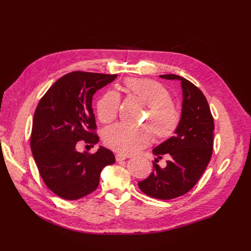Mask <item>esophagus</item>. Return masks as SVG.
Masks as SVG:
<instances>
[{
  "label": "esophagus",
  "instance_id": "34e87169",
  "mask_svg": "<svg viewBox=\"0 0 251 251\" xmlns=\"http://www.w3.org/2000/svg\"><path fill=\"white\" fill-rule=\"evenodd\" d=\"M128 157V155H124V154H121V153H117L116 154V161L117 162H120V161H124L126 160Z\"/></svg>",
  "mask_w": 251,
  "mask_h": 251
}]
</instances>
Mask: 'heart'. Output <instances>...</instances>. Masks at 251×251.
Wrapping results in <instances>:
<instances>
[{
  "label": "heart",
  "mask_w": 251,
  "mask_h": 251,
  "mask_svg": "<svg viewBox=\"0 0 251 251\" xmlns=\"http://www.w3.org/2000/svg\"><path fill=\"white\" fill-rule=\"evenodd\" d=\"M125 87L150 109V126L155 138L165 140L172 137L179 127L181 115L173 105V98L170 91L161 83L150 79H127ZM119 108L120 96L114 90L104 92L97 102L100 121L104 124L114 121ZM151 139L148 130L131 129L124 124L108 128L102 135L105 146L124 155L136 153L146 148Z\"/></svg>",
  "instance_id": "b5f03b06"
}]
</instances>
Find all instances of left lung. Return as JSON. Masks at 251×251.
Returning <instances> with one entry per match:
<instances>
[{
  "instance_id": "obj_1",
  "label": "left lung",
  "mask_w": 251,
  "mask_h": 251,
  "mask_svg": "<svg viewBox=\"0 0 251 251\" xmlns=\"http://www.w3.org/2000/svg\"><path fill=\"white\" fill-rule=\"evenodd\" d=\"M160 77L181 82V120L174 136L152 150L157 159L163 154L170 156L167 166L162 169L154 164L152 173L138 182V187L147 195L165 201L187 193L203 174L213 152L215 125L207 100L200 88L179 75Z\"/></svg>"
}]
</instances>
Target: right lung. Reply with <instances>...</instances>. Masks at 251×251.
Wrapping results in <instances>:
<instances>
[{
	"mask_svg": "<svg viewBox=\"0 0 251 251\" xmlns=\"http://www.w3.org/2000/svg\"><path fill=\"white\" fill-rule=\"evenodd\" d=\"M117 74L75 71L62 76L39 100L32 121L30 148L46 185L61 199L76 201L95 191L101 170L115 163L103 147L97 152L76 151L84 140L94 147L99 136L92 111L96 91L111 83Z\"/></svg>",
	"mask_w": 251,
	"mask_h": 251,
	"instance_id": "add662e5",
	"label": "right lung"
}]
</instances>
